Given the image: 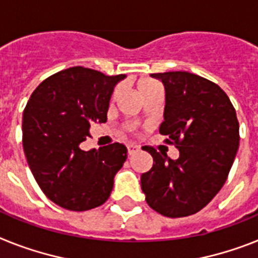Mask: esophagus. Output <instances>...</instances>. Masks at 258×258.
<instances>
[{
    "instance_id": "esophagus-1",
    "label": "esophagus",
    "mask_w": 258,
    "mask_h": 258,
    "mask_svg": "<svg viewBox=\"0 0 258 258\" xmlns=\"http://www.w3.org/2000/svg\"><path fill=\"white\" fill-rule=\"evenodd\" d=\"M139 149H140V147L135 146V144H128V146H127V151H128L130 156L134 155V153H136V152H139Z\"/></svg>"
}]
</instances>
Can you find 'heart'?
Segmentation results:
<instances>
[{
    "label": "heart",
    "mask_w": 258,
    "mask_h": 258,
    "mask_svg": "<svg viewBox=\"0 0 258 258\" xmlns=\"http://www.w3.org/2000/svg\"><path fill=\"white\" fill-rule=\"evenodd\" d=\"M159 88H161V86L159 85V82H156L155 80H149V79L139 80V81H138V84H136V89H138V93H139L140 96H144L146 93L151 92V90H155V89H159ZM118 94H119V89H115L111 96L112 101H115L116 97H118Z\"/></svg>",
    "instance_id": "1"
}]
</instances>
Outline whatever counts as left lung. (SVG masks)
<instances>
[{
	"instance_id": "1",
	"label": "left lung",
	"mask_w": 258,
	"mask_h": 258,
	"mask_svg": "<svg viewBox=\"0 0 258 258\" xmlns=\"http://www.w3.org/2000/svg\"><path fill=\"white\" fill-rule=\"evenodd\" d=\"M165 86L160 134L179 151L177 160L153 147V165L142 174L148 206L168 218L198 213L218 194L239 148L233 105L215 82L189 72L152 73Z\"/></svg>"
}]
</instances>
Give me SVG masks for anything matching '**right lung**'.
I'll list each match as a JSON object with an SVG mask.
<instances>
[{
	"label": "right lung",
	"instance_id": "obj_1",
	"mask_svg": "<svg viewBox=\"0 0 258 258\" xmlns=\"http://www.w3.org/2000/svg\"><path fill=\"white\" fill-rule=\"evenodd\" d=\"M124 75L64 69L32 92L23 111L22 143L32 176L47 198L62 209L86 211L107 201L127 148L112 143L84 151L94 123L107 120L111 93Z\"/></svg>",
	"mask_w": 258,
	"mask_h": 258
}]
</instances>
